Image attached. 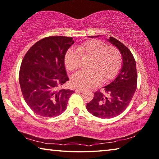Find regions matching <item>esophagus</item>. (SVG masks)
Segmentation results:
<instances>
[{
  "instance_id": "34e87169",
  "label": "esophagus",
  "mask_w": 159,
  "mask_h": 159,
  "mask_svg": "<svg viewBox=\"0 0 159 159\" xmlns=\"http://www.w3.org/2000/svg\"><path fill=\"white\" fill-rule=\"evenodd\" d=\"M75 91H78V92L82 93L83 91H84V89H80V88H76V89H75Z\"/></svg>"
}]
</instances>
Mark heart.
Instances as JSON below:
<instances>
[{
	"instance_id": "obj_1",
	"label": "heart",
	"mask_w": 159,
	"mask_h": 159,
	"mask_svg": "<svg viewBox=\"0 0 159 159\" xmlns=\"http://www.w3.org/2000/svg\"><path fill=\"white\" fill-rule=\"evenodd\" d=\"M87 62L88 70L75 74L71 83L75 86L89 88L100 82L113 79L119 72L122 65L120 51L112 46H108L99 40H89L79 44L76 51L68 50L64 57L65 66L69 72L79 70L82 60Z\"/></svg>"
}]
</instances>
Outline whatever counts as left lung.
Masks as SVG:
<instances>
[{"instance_id":"left-lung-1","label":"left lung","mask_w":159,"mask_h":159,"mask_svg":"<svg viewBox=\"0 0 159 159\" xmlns=\"http://www.w3.org/2000/svg\"><path fill=\"white\" fill-rule=\"evenodd\" d=\"M107 40L120 50L122 66L115 80L103 87L104 93L96 91L93 99L86 104L89 112L102 119L117 117L123 112L133 99L138 81L136 62L130 50L112 37Z\"/></svg>"}]
</instances>
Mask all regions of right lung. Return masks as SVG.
<instances>
[{
    "label": "right lung",
    "mask_w": 159,
    "mask_h": 159,
    "mask_svg": "<svg viewBox=\"0 0 159 159\" xmlns=\"http://www.w3.org/2000/svg\"><path fill=\"white\" fill-rule=\"evenodd\" d=\"M73 43L72 37H45L24 55L19 70L20 87L26 103L37 115L56 117L66 109L74 91L61 89L69 80L64 57Z\"/></svg>",
    "instance_id": "add662e5"
}]
</instances>
